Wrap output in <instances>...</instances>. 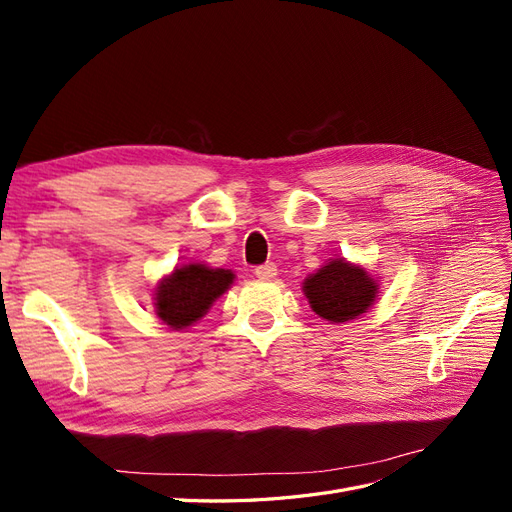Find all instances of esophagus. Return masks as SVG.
Returning <instances> with one entry per match:
<instances>
[{
    "label": "esophagus",
    "mask_w": 512,
    "mask_h": 512,
    "mask_svg": "<svg viewBox=\"0 0 512 512\" xmlns=\"http://www.w3.org/2000/svg\"><path fill=\"white\" fill-rule=\"evenodd\" d=\"M254 273H256L258 280H273V277L277 275V269H275L273 262H267V265H260V267H256V269H254Z\"/></svg>",
    "instance_id": "1"
}]
</instances>
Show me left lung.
<instances>
[{"mask_svg":"<svg viewBox=\"0 0 512 512\" xmlns=\"http://www.w3.org/2000/svg\"><path fill=\"white\" fill-rule=\"evenodd\" d=\"M314 312L329 322H348L376 303L378 280L346 258H333L303 282Z\"/></svg>","mask_w":512,"mask_h":512,"instance_id":"obj_1","label":"left lung"}]
</instances>
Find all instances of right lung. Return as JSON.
Returning a JSON list of instances; mask_svg holds the SVG:
<instances>
[{
    "label": "right lung",
    "instance_id": "1",
    "mask_svg": "<svg viewBox=\"0 0 512 512\" xmlns=\"http://www.w3.org/2000/svg\"><path fill=\"white\" fill-rule=\"evenodd\" d=\"M235 273L228 269H211L200 262L175 267L156 288V316L170 329H188L207 314L215 299L230 288Z\"/></svg>",
    "mask_w": 512,
    "mask_h": 512
}]
</instances>
